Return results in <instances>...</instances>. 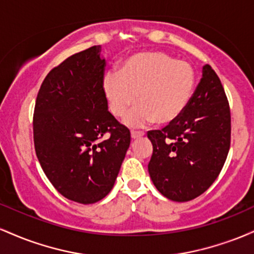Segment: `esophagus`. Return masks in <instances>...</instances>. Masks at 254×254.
<instances>
[{"mask_svg": "<svg viewBox=\"0 0 254 254\" xmlns=\"http://www.w3.org/2000/svg\"><path fill=\"white\" fill-rule=\"evenodd\" d=\"M143 135H144L143 131H135V130L131 131V138H132V139L139 138V137H142Z\"/></svg>", "mask_w": 254, "mask_h": 254, "instance_id": "esophagus-1", "label": "esophagus"}]
</instances>
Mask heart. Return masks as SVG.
Instances as JSON below:
<instances>
[{
    "mask_svg": "<svg viewBox=\"0 0 254 254\" xmlns=\"http://www.w3.org/2000/svg\"><path fill=\"white\" fill-rule=\"evenodd\" d=\"M196 86L190 63L164 52H139L127 57L117 74L104 77V90L115 117L124 115V124L139 127L153 123L172 124L183 115Z\"/></svg>",
    "mask_w": 254,
    "mask_h": 254,
    "instance_id": "b5f03b06",
    "label": "heart"
}]
</instances>
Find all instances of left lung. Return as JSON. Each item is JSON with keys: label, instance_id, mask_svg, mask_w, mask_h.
Returning a JSON list of instances; mask_svg holds the SVG:
<instances>
[{"label": "left lung", "instance_id": "left-lung-1", "mask_svg": "<svg viewBox=\"0 0 254 254\" xmlns=\"http://www.w3.org/2000/svg\"><path fill=\"white\" fill-rule=\"evenodd\" d=\"M148 164L155 188L174 202H188L211 186L230 147V110L220 78L209 64L190 103L174 123L148 131Z\"/></svg>", "mask_w": 254, "mask_h": 254}]
</instances>
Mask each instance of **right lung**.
Returning <instances> with one entry per match:
<instances>
[{"mask_svg": "<svg viewBox=\"0 0 254 254\" xmlns=\"http://www.w3.org/2000/svg\"><path fill=\"white\" fill-rule=\"evenodd\" d=\"M100 52V45L92 46L52 69L33 115L44 173L62 196L81 204L99 202L112 190L131 139L129 129L109 112Z\"/></svg>", "mask_w": 254, "mask_h": 254, "instance_id": "add662e5", "label": "right lung"}]
</instances>
